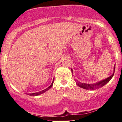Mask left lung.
Returning <instances> with one entry per match:
<instances>
[{
  "label": "left lung",
  "mask_w": 122,
  "mask_h": 122,
  "mask_svg": "<svg viewBox=\"0 0 122 122\" xmlns=\"http://www.w3.org/2000/svg\"><path fill=\"white\" fill-rule=\"evenodd\" d=\"M115 71V65L114 67V72H113V73L111 75V76H109V77L107 78L105 80L101 81L97 83H96L95 84H87V83H81V82L77 81H76V84L77 85L79 86L81 88H82L83 89H86V90H96V89L99 88L101 87H102L107 84L108 82L109 81H110L112 78L113 77V75H114V72ZM71 71L72 73L73 72H72V70L71 69Z\"/></svg>",
  "instance_id": "1"
}]
</instances>
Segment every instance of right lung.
Returning a JSON list of instances; mask_svg holds the SVG:
<instances>
[{
    "mask_svg": "<svg viewBox=\"0 0 122 122\" xmlns=\"http://www.w3.org/2000/svg\"><path fill=\"white\" fill-rule=\"evenodd\" d=\"M54 80H53V81H52V83H51V85L50 86H49V87H47V88L45 89L44 90H42V91H40V92H36V93H28V94H27V95H30V96H35L40 95H41V94L44 93V92H45L46 91H47V90H50V89L51 88V87L52 86L53 83H54Z\"/></svg>",
    "mask_w": 122,
    "mask_h": 122,
    "instance_id": "right-lung-1",
    "label": "right lung"
}]
</instances>
